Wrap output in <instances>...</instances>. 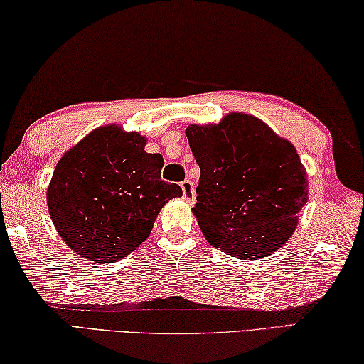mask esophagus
Wrapping results in <instances>:
<instances>
[{
    "label": "esophagus",
    "mask_w": 364,
    "mask_h": 364,
    "mask_svg": "<svg viewBox=\"0 0 364 364\" xmlns=\"http://www.w3.org/2000/svg\"><path fill=\"white\" fill-rule=\"evenodd\" d=\"M181 187H182L183 200L188 201V203H193L196 193H195V187H193L192 181H188V178H186V181H183V182L181 183Z\"/></svg>",
    "instance_id": "34e87169"
}]
</instances>
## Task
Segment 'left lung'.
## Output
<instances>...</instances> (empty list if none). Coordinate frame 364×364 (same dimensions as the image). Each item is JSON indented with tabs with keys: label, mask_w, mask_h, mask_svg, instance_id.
Masks as SVG:
<instances>
[{
	"label": "left lung",
	"mask_w": 364,
	"mask_h": 364,
	"mask_svg": "<svg viewBox=\"0 0 364 364\" xmlns=\"http://www.w3.org/2000/svg\"><path fill=\"white\" fill-rule=\"evenodd\" d=\"M186 135L200 166L193 213L208 242L250 261L281 248L308 200L294 145L242 112L218 126H188Z\"/></svg>",
	"instance_id": "left-lung-1"
}]
</instances>
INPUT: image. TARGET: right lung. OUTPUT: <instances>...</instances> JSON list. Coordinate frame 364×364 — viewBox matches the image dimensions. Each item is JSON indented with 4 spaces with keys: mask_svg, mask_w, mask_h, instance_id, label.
Listing matches in <instances>:
<instances>
[{
    "mask_svg": "<svg viewBox=\"0 0 364 364\" xmlns=\"http://www.w3.org/2000/svg\"><path fill=\"white\" fill-rule=\"evenodd\" d=\"M146 140L100 127L64 154L48 187V208L68 247L90 261H117L146 240L177 183L161 181L164 159Z\"/></svg>",
    "mask_w": 364,
    "mask_h": 364,
    "instance_id": "obj_1",
    "label": "right lung"
}]
</instances>
